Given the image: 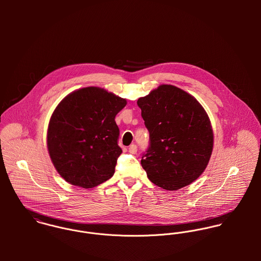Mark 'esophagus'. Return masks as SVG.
Masks as SVG:
<instances>
[{"label":"esophagus","instance_id":"esophagus-1","mask_svg":"<svg viewBox=\"0 0 261 261\" xmlns=\"http://www.w3.org/2000/svg\"><path fill=\"white\" fill-rule=\"evenodd\" d=\"M137 150H138V147H137V145H130L129 146V148H128V151L130 152V153H136L137 152Z\"/></svg>","mask_w":261,"mask_h":261}]
</instances>
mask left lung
Wrapping results in <instances>:
<instances>
[{"mask_svg":"<svg viewBox=\"0 0 261 261\" xmlns=\"http://www.w3.org/2000/svg\"><path fill=\"white\" fill-rule=\"evenodd\" d=\"M149 133L142 167L156 186L175 191L193 183L205 171L214 136L209 116L183 89L163 84L138 100Z\"/></svg>","mask_w":261,"mask_h":261,"instance_id":"8db88e82","label":"left lung"}]
</instances>
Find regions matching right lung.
<instances>
[{
	"label": "right lung",
	"instance_id": "add662e5",
	"mask_svg": "<svg viewBox=\"0 0 261 261\" xmlns=\"http://www.w3.org/2000/svg\"><path fill=\"white\" fill-rule=\"evenodd\" d=\"M126 100L100 87H84L65 96L52 113L47 147L59 175L89 189L111 179L117 158L119 129L115 115Z\"/></svg>",
	"mask_w": 261,
	"mask_h": 261
}]
</instances>
